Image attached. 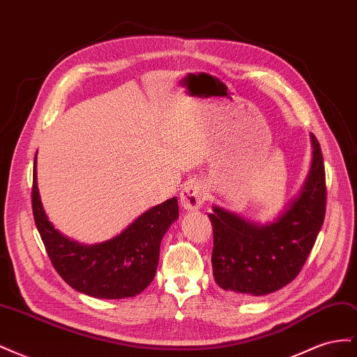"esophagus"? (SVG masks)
Here are the masks:
<instances>
[{
    "label": "esophagus",
    "mask_w": 357,
    "mask_h": 357,
    "mask_svg": "<svg viewBox=\"0 0 357 357\" xmlns=\"http://www.w3.org/2000/svg\"><path fill=\"white\" fill-rule=\"evenodd\" d=\"M205 201L204 188L198 181H189L186 186L181 189L180 193V204L186 210H198L202 202Z\"/></svg>",
    "instance_id": "1"
}]
</instances>
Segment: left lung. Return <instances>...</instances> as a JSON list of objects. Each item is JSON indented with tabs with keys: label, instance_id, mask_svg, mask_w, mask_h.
<instances>
[{
	"label": "left lung",
	"instance_id": "1",
	"mask_svg": "<svg viewBox=\"0 0 357 357\" xmlns=\"http://www.w3.org/2000/svg\"><path fill=\"white\" fill-rule=\"evenodd\" d=\"M311 171L299 197L269 225L250 223L219 207L213 226V275L225 291L253 299L284 287L304 266L326 213V177L314 134Z\"/></svg>",
	"mask_w": 357,
	"mask_h": 357
}]
</instances>
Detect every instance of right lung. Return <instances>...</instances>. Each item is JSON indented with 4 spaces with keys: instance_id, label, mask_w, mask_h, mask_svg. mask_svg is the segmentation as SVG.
I'll return each instance as SVG.
<instances>
[{
    "instance_id": "add662e5",
    "label": "right lung",
    "mask_w": 357,
    "mask_h": 357,
    "mask_svg": "<svg viewBox=\"0 0 357 357\" xmlns=\"http://www.w3.org/2000/svg\"><path fill=\"white\" fill-rule=\"evenodd\" d=\"M31 201L37 229L53 268L74 290L102 299L131 298L152 283L162 236L178 218L174 197L147 210L114 238L83 245L63 236L47 220L38 195L36 169Z\"/></svg>"
}]
</instances>
